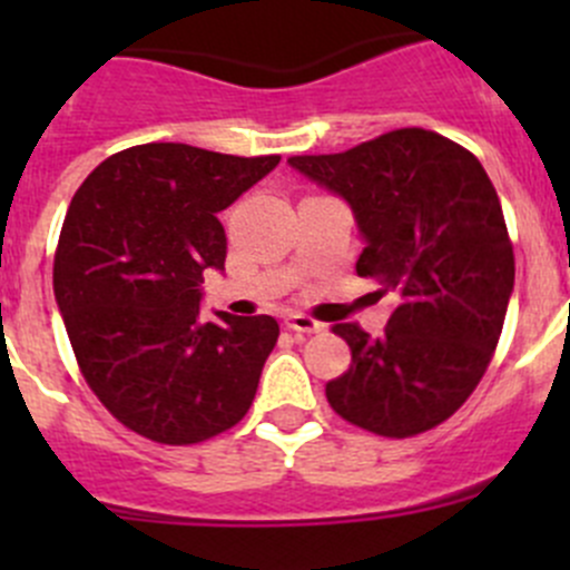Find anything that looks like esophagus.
I'll return each mask as SVG.
<instances>
[{"label": "esophagus", "mask_w": 570, "mask_h": 570, "mask_svg": "<svg viewBox=\"0 0 570 570\" xmlns=\"http://www.w3.org/2000/svg\"><path fill=\"white\" fill-rule=\"evenodd\" d=\"M284 325L289 327L292 333H320L322 331L320 322L306 317V314H292V317L284 320Z\"/></svg>", "instance_id": "esophagus-1"}]
</instances>
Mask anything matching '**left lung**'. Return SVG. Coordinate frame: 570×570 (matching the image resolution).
I'll use <instances>...</instances> for the list:
<instances>
[{"label": "left lung", "instance_id": "8db88e82", "mask_svg": "<svg viewBox=\"0 0 570 570\" xmlns=\"http://www.w3.org/2000/svg\"><path fill=\"white\" fill-rule=\"evenodd\" d=\"M292 168L353 209L355 262L394 295L383 336L336 325L353 364L325 386L347 422L407 439L469 400L502 333L515 262L499 195L480 159L428 129H396Z\"/></svg>", "mask_w": 570, "mask_h": 570}]
</instances>
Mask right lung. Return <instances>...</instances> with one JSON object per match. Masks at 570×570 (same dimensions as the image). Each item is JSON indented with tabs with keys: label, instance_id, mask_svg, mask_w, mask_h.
Masks as SVG:
<instances>
[{
	"label": "right lung",
	"instance_id": "add662e5",
	"mask_svg": "<svg viewBox=\"0 0 570 570\" xmlns=\"http://www.w3.org/2000/svg\"><path fill=\"white\" fill-rule=\"evenodd\" d=\"M278 163L146 142L105 159L73 195L55 301L88 386L135 433L198 444L248 413L278 322L204 320L200 284L226 264L217 212Z\"/></svg>",
	"mask_w": 570,
	"mask_h": 570
}]
</instances>
